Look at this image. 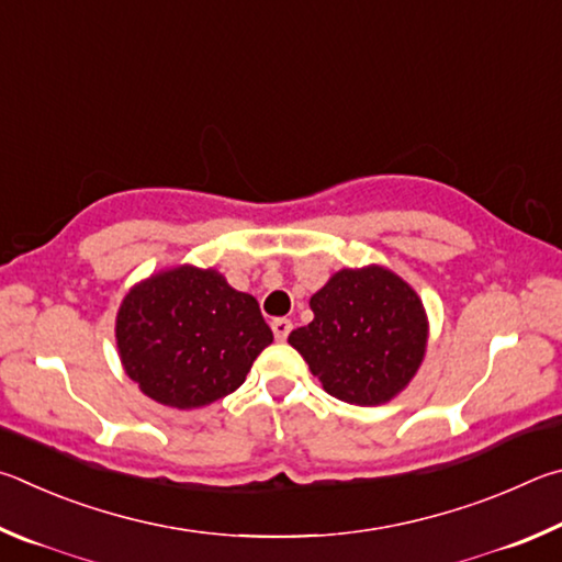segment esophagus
Masks as SVG:
<instances>
[{
	"instance_id": "obj_1",
	"label": "esophagus",
	"mask_w": 562,
	"mask_h": 562,
	"mask_svg": "<svg viewBox=\"0 0 562 562\" xmlns=\"http://www.w3.org/2000/svg\"><path fill=\"white\" fill-rule=\"evenodd\" d=\"M291 321L289 318H273L271 321V330H273V336H276V340H286L289 338V333H291Z\"/></svg>"
}]
</instances>
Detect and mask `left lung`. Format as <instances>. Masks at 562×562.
Segmentation results:
<instances>
[{"instance_id":"left-lung-1","label":"left lung","mask_w":562,"mask_h":562,"mask_svg":"<svg viewBox=\"0 0 562 562\" xmlns=\"http://www.w3.org/2000/svg\"><path fill=\"white\" fill-rule=\"evenodd\" d=\"M313 321L289 342L328 395L360 407L409 385L427 350V313L415 289L385 266L342 269L311 296Z\"/></svg>"}]
</instances>
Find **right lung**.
Returning <instances> with one entry per match:
<instances>
[{"label": "right lung", "instance_id": "right-lung-1", "mask_svg": "<svg viewBox=\"0 0 562 562\" xmlns=\"http://www.w3.org/2000/svg\"><path fill=\"white\" fill-rule=\"evenodd\" d=\"M125 375L167 407L212 405L271 346L259 303L214 269L175 266L131 289L115 318Z\"/></svg>", "mask_w": 562, "mask_h": 562}]
</instances>
